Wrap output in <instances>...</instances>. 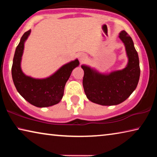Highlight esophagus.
Wrapping results in <instances>:
<instances>
[{
  "instance_id": "obj_1",
  "label": "esophagus",
  "mask_w": 157,
  "mask_h": 157,
  "mask_svg": "<svg viewBox=\"0 0 157 157\" xmlns=\"http://www.w3.org/2000/svg\"><path fill=\"white\" fill-rule=\"evenodd\" d=\"M86 55H82L80 56V60L82 61V62H83L84 60L86 59Z\"/></svg>"
}]
</instances>
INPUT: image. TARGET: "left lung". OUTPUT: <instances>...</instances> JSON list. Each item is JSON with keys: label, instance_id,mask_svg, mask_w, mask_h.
<instances>
[{"label": "left lung", "instance_id": "left-lung-1", "mask_svg": "<svg viewBox=\"0 0 157 157\" xmlns=\"http://www.w3.org/2000/svg\"><path fill=\"white\" fill-rule=\"evenodd\" d=\"M119 37L125 45L129 58L125 68L107 75L82 66L84 70L82 84L85 94L89 100L98 105L111 106L124 102L136 89L139 80V59L134 42L124 30L121 32Z\"/></svg>", "mask_w": 157, "mask_h": 157}]
</instances>
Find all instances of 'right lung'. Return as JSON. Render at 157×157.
Segmentation results:
<instances>
[{"instance_id": "right-lung-1", "label": "right lung", "mask_w": 157, "mask_h": 157, "mask_svg": "<svg viewBox=\"0 0 157 157\" xmlns=\"http://www.w3.org/2000/svg\"><path fill=\"white\" fill-rule=\"evenodd\" d=\"M25 32L16 48L12 66V75L18 92L29 103L37 107H47L57 104L62 100L66 82L71 72L79 65L76 59L63 66L50 78L43 79H33L25 75L21 69L24 41L30 33Z\"/></svg>"}]
</instances>
